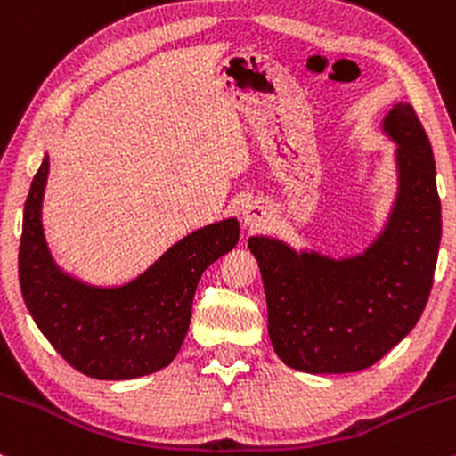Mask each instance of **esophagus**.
Listing matches in <instances>:
<instances>
[{"mask_svg":"<svg viewBox=\"0 0 456 456\" xmlns=\"http://www.w3.org/2000/svg\"><path fill=\"white\" fill-rule=\"evenodd\" d=\"M268 214V208L265 206H248V210L244 212V223L248 227H257V224L264 221V216Z\"/></svg>","mask_w":456,"mask_h":456,"instance_id":"esophagus-1","label":"esophagus"}]
</instances>
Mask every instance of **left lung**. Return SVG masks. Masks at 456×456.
I'll list each match as a JSON object with an SVG mask.
<instances>
[{"instance_id": "1", "label": "left lung", "mask_w": 456, "mask_h": 456, "mask_svg": "<svg viewBox=\"0 0 456 456\" xmlns=\"http://www.w3.org/2000/svg\"><path fill=\"white\" fill-rule=\"evenodd\" d=\"M395 141L399 191L388 221L362 253L334 259L253 235L268 302L272 347L305 373H354L401 343L425 311L442 240V203L428 137L410 102L381 122Z\"/></svg>"}]
</instances>
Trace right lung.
<instances>
[{
  "label": "right lung",
  "instance_id": "1",
  "mask_svg": "<svg viewBox=\"0 0 456 456\" xmlns=\"http://www.w3.org/2000/svg\"><path fill=\"white\" fill-rule=\"evenodd\" d=\"M49 154L23 210L19 279L36 326L68 364L94 379H134L174 362L188 332L197 282L240 240L238 218L188 233L137 279L98 287L55 264L43 229Z\"/></svg>",
  "mask_w": 456,
  "mask_h": 456
}]
</instances>
